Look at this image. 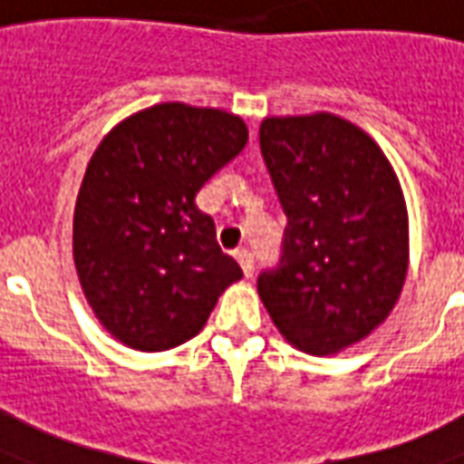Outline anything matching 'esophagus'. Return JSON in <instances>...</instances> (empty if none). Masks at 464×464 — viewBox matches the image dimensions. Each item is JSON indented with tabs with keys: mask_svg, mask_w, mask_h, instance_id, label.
<instances>
[{
	"mask_svg": "<svg viewBox=\"0 0 464 464\" xmlns=\"http://www.w3.org/2000/svg\"><path fill=\"white\" fill-rule=\"evenodd\" d=\"M236 260H238V266H241L243 276H253V267L256 266H253V253H250V250H238V253H236Z\"/></svg>",
	"mask_w": 464,
	"mask_h": 464,
	"instance_id": "obj_1",
	"label": "esophagus"
}]
</instances>
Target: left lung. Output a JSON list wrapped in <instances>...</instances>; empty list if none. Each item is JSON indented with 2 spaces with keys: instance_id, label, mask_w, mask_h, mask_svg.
Listing matches in <instances>:
<instances>
[{
  "instance_id": "left-lung-1",
  "label": "left lung",
  "mask_w": 464,
  "mask_h": 464,
  "mask_svg": "<svg viewBox=\"0 0 464 464\" xmlns=\"http://www.w3.org/2000/svg\"><path fill=\"white\" fill-rule=\"evenodd\" d=\"M260 152L287 216L260 300L295 349L344 352L386 322L406 283L401 181L372 137L332 112L266 118Z\"/></svg>"
}]
</instances>
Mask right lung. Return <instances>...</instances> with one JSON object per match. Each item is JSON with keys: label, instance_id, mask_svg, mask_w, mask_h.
I'll list each match as a JSON object with an SVG mask.
<instances>
[{"label": "right lung", "instance_id": "add662e5", "mask_svg": "<svg viewBox=\"0 0 464 464\" xmlns=\"http://www.w3.org/2000/svg\"><path fill=\"white\" fill-rule=\"evenodd\" d=\"M246 142L233 112L160 102L92 152L75 198V273L92 314L130 349L167 352L197 337L243 277L194 198Z\"/></svg>", "mask_w": 464, "mask_h": 464}]
</instances>
